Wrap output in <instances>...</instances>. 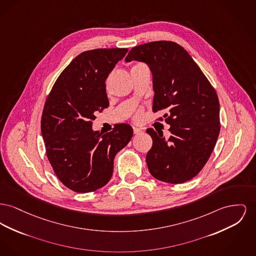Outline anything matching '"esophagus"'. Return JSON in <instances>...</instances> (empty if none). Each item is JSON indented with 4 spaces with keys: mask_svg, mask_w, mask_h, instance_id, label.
Instances as JSON below:
<instances>
[{
    "mask_svg": "<svg viewBox=\"0 0 256 256\" xmlns=\"http://www.w3.org/2000/svg\"><path fill=\"white\" fill-rule=\"evenodd\" d=\"M141 132H142V130H141V128L134 126V134H141Z\"/></svg>",
    "mask_w": 256,
    "mask_h": 256,
    "instance_id": "34e87169",
    "label": "esophagus"
}]
</instances>
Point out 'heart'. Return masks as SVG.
Returning <instances> with one entry per match:
<instances>
[{
  "label": "heart",
  "mask_w": 256,
  "mask_h": 256,
  "mask_svg": "<svg viewBox=\"0 0 256 256\" xmlns=\"http://www.w3.org/2000/svg\"><path fill=\"white\" fill-rule=\"evenodd\" d=\"M143 66V64H136L134 66ZM141 116H142L141 111H137L136 116H134V119H136V120H140V119H141Z\"/></svg>",
  "instance_id": "b5f03b06"
}]
</instances>
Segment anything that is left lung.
Instances as JSON below:
<instances>
[{
    "label": "left lung",
    "mask_w": 256,
    "mask_h": 256,
    "mask_svg": "<svg viewBox=\"0 0 256 256\" xmlns=\"http://www.w3.org/2000/svg\"><path fill=\"white\" fill-rule=\"evenodd\" d=\"M146 62L152 74V111L167 109L166 141L148 128L152 146L146 156L152 177L170 184L192 180L210 158L220 134L218 98L186 50L173 42H152L134 47L126 62Z\"/></svg>",
    "instance_id": "8db88e82"
}]
</instances>
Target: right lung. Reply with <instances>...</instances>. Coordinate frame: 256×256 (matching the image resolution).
<instances>
[{
  "mask_svg": "<svg viewBox=\"0 0 256 256\" xmlns=\"http://www.w3.org/2000/svg\"><path fill=\"white\" fill-rule=\"evenodd\" d=\"M126 48L82 52L56 80L42 116L46 156L58 179L76 192H94L110 180L114 158L134 130L118 124L102 136L92 128L94 114L109 106L106 80Z\"/></svg>",
  "mask_w": 256,
  "mask_h": 256,
  "instance_id": "obj_1",
  "label": "right lung"
}]
</instances>
